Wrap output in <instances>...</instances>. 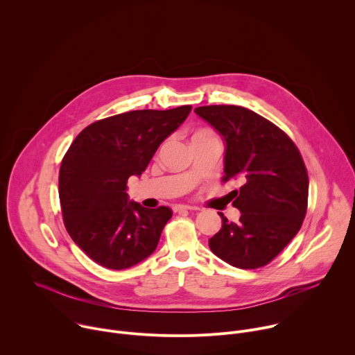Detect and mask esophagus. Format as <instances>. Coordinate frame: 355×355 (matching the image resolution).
<instances>
[{"mask_svg":"<svg viewBox=\"0 0 355 355\" xmlns=\"http://www.w3.org/2000/svg\"><path fill=\"white\" fill-rule=\"evenodd\" d=\"M174 212H182V211H196L195 207H189V205H174L173 207Z\"/></svg>","mask_w":355,"mask_h":355,"instance_id":"1","label":"esophagus"}]
</instances>
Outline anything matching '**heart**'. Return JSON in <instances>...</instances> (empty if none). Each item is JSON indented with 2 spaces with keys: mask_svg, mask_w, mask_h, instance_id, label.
Masks as SVG:
<instances>
[{
  "mask_svg": "<svg viewBox=\"0 0 355 355\" xmlns=\"http://www.w3.org/2000/svg\"><path fill=\"white\" fill-rule=\"evenodd\" d=\"M195 136H214V135L209 130H198L193 133L192 137H195Z\"/></svg>",
  "mask_w": 355,
  "mask_h": 355,
  "instance_id": "obj_1",
  "label": "heart"
}]
</instances>
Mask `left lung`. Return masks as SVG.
<instances>
[{
    "mask_svg": "<svg viewBox=\"0 0 355 355\" xmlns=\"http://www.w3.org/2000/svg\"><path fill=\"white\" fill-rule=\"evenodd\" d=\"M223 137L225 180L243 182L232 191L237 223L223 214L209 247L227 264L254 270L272 261L296 236L308 209L309 178L297 147L278 126L237 105L195 108Z\"/></svg>",
    "mask_w": 355,
    "mask_h": 355,
    "instance_id": "obj_1",
    "label": "left lung"
}]
</instances>
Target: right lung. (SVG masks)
Returning <instances> with one entry per match:
<instances>
[{
  "label": "right lung",
  "instance_id": "1",
  "mask_svg": "<svg viewBox=\"0 0 355 355\" xmlns=\"http://www.w3.org/2000/svg\"><path fill=\"white\" fill-rule=\"evenodd\" d=\"M191 110L119 114L91 123L71 143L59 174L63 220L73 241L96 264L125 270L156 250L173 212L129 200L126 184L146 170Z\"/></svg>",
  "mask_w": 355,
  "mask_h": 355
}]
</instances>
